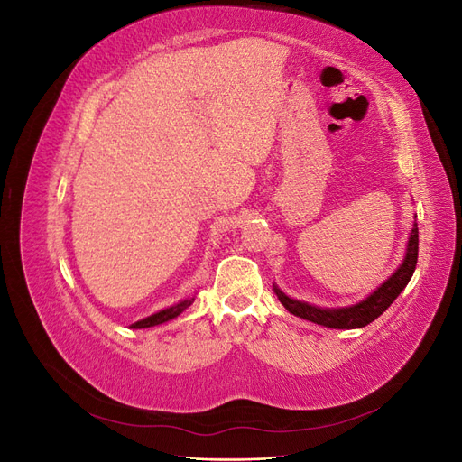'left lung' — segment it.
I'll use <instances>...</instances> for the list:
<instances>
[{"mask_svg": "<svg viewBox=\"0 0 462 462\" xmlns=\"http://www.w3.org/2000/svg\"><path fill=\"white\" fill-rule=\"evenodd\" d=\"M416 260H418V223L412 226L409 245H407V254H404V260L395 270V273L377 287L370 297L360 300L358 304L345 306V309H319V306L287 297L277 285H273V291L279 302H282L291 314L331 329H356V328H365L372 324L375 318H380L389 306L393 304V300L401 295L402 289L411 282V277L416 270Z\"/></svg>", "mask_w": 462, "mask_h": 462, "instance_id": "8db88e82", "label": "left lung"}]
</instances>
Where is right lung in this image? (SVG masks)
Segmentation results:
<instances>
[{
  "instance_id": "right-lung-1",
  "label": "right lung",
  "mask_w": 462,
  "mask_h": 462,
  "mask_svg": "<svg viewBox=\"0 0 462 462\" xmlns=\"http://www.w3.org/2000/svg\"><path fill=\"white\" fill-rule=\"evenodd\" d=\"M192 302H194V299L180 300V302L170 306V309H163V310H160V312H156V314H152V316H148V318H144V319L134 321V324H131V328H133V329H144V328H153V326L165 324V321H170V319L177 318L180 312H185Z\"/></svg>"
}]
</instances>
